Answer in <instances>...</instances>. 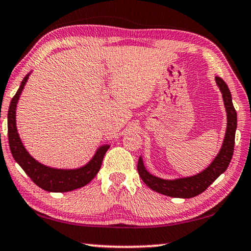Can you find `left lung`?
I'll return each instance as SVG.
<instances>
[{"label": "left lung", "instance_id": "obj_1", "mask_svg": "<svg viewBox=\"0 0 251 251\" xmlns=\"http://www.w3.org/2000/svg\"><path fill=\"white\" fill-rule=\"evenodd\" d=\"M215 79L223 94L224 105L227 113V128L222 148L209 166L203 169L201 173L189 177L175 178V179H164V178L152 175L146 169L141 156L137 164L138 174L142 180L154 192L176 198H192L198 196L199 194L205 192L208 187L228 168V165L232 158L233 146H235L237 112L233 107L231 94L227 84L220 77H215Z\"/></svg>", "mask_w": 251, "mask_h": 251}]
</instances>
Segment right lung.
Masks as SVG:
<instances>
[{
    "label": "right lung",
    "mask_w": 251,
    "mask_h": 251,
    "mask_svg": "<svg viewBox=\"0 0 251 251\" xmlns=\"http://www.w3.org/2000/svg\"><path fill=\"white\" fill-rule=\"evenodd\" d=\"M29 74L31 72L26 74L21 82L18 92L11 100L7 112L8 145H10L13 158L26 173V175L31 178L34 184H36L46 192L66 193L80 188V187L87 185L97 175L109 145L105 144V145L100 146L87 164H85L82 167L73 169L53 168L41 164L40 161L33 158L21 141L18 127H16V106H18L20 96L22 94Z\"/></svg>",
    "instance_id": "1"
}]
</instances>
